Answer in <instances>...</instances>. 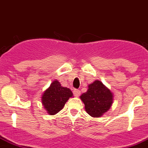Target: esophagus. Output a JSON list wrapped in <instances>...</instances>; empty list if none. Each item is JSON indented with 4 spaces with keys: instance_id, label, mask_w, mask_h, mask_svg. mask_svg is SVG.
I'll list each match as a JSON object with an SVG mask.
<instances>
[{
    "instance_id": "esophagus-1",
    "label": "esophagus",
    "mask_w": 148,
    "mask_h": 148,
    "mask_svg": "<svg viewBox=\"0 0 148 148\" xmlns=\"http://www.w3.org/2000/svg\"><path fill=\"white\" fill-rule=\"evenodd\" d=\"M73 93H74V96L78 97V96H79V95H80V90L78 89H74V91H73Z\"/></svg>"
}]
</instances>
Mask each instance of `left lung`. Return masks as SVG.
I'll return each mask as SVG.
<instances>
[{
    "instance_id": "obj_1",
    "label": "left lung",
    "mask_w": 148,
    "mask_h": 148,
    "mask_svg": "<svg viewBox=\"0 0 148 148\" xmlns=\"http://www.w3.org/2000/svg\"><path fill=\"white\" fill-rule=\"evenodd\" d=\"M113 94L101 81L95 80L88 85L87 92L80 99L85 103V111L93 118H100L109 111L113 103Z\"/></svg>"
}]
</instances>
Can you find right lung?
Returning a JSON list of instances; mask_svg holds the SVG:
<instances>
[{
  "label": "right lung",
  "mask_w": 148,
  "mask_h": 148,
  "mask_svg": "<svg viewBox=\"0 0 148 148\" xmlns=\"http://www.w3.org/2000/svg\"><path fill=\"white\" fill-rule=\"evenodd\" d=\"M73 93L69 88L62 87L58 80L55 79L41 96V103L45 110L50 115L60 111Z\"/></svg>",
  "instance_id": "1"
}]
</instances>
